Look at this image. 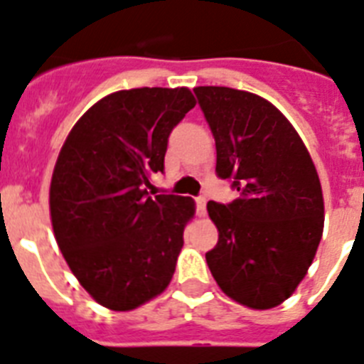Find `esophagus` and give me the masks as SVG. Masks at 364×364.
<instances>
[{
    "label": "esophagus",
    "instance_id": "34e87169",
    "mask_svg": "<svg viewBox=\"0 0 364 364\" xmlns=\"http://www.w3.org/2000/svg\"><path fill=\"white\" fill-rule=\"evenodd\" d=\"M205 205H207L205 196H198L196 198V213H198V216H205Z\"/></svg>",
    "mask_w": 364,
    "mask_h": 364
}]
</instances>
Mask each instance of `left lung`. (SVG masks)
<instances>
[{
	"label": "left lung",
	"instance_id": "1",
	"mask_svg": "<svg viewBox=\"0 0 364 364\" xmlns=\"http://www.w3.org/2000/svg\"><path fill=\"white\" fill-rule=\"evenodd\" d=\"M216 142V176L239 198L209 201L218 244L205 253L218 287L252 309H272L300 285L323 231L318 173L300 135L257 94L196 87Z\"/></svg>",
	"mask_w": 364,
	"mask_h": 364
}]
</instances>
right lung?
I'll return each instance as SVG.
<instances>
[{
  "label": "right lung",
  "instance_id": "right-lung-1",
  "mask_svg": "<svg viewBox=\"0 0 364 364\" xmlns=\"http://www.w3.org/2000/svg\"><path fill=\"white\" fill-rule=\"evenodd\" d=\"M196 100L188 88L112 92L73 125L55 163L51 225L70 270L97 304L131 311L176 272L192 198L149 192L168 136Z\"/></svg>",
  "mask_w": 364,
  "mask_h": 364
}]
</instances>
